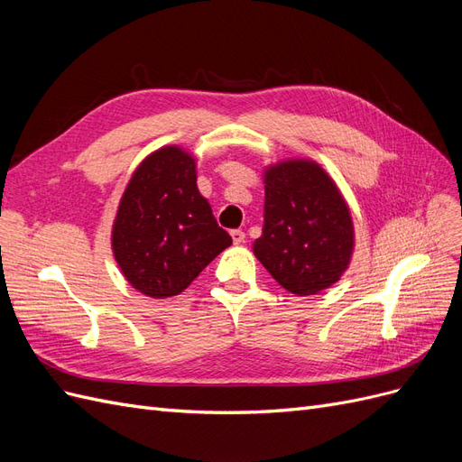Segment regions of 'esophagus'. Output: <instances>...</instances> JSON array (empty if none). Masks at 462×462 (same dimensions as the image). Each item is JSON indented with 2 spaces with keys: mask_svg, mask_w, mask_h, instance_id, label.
<instances>
[{
  "mask_svg": "<svg viewBox=\"0 0 462 462\" xmlns=\"http://www.w3.org/2000/svg\"><path fill=\"white\" fill-rule=\"evenodd\" d=\"M231 239H233L235 245H243L245 239H246V235H245V231H241V229H233V231H231Z\"/></svg>",
  "mask_w": 462,
  "mask_h": 462,
  "instance_id": "34e87169",
  "label": "esophagus"
}]
</instances>
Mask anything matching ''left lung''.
Returning <instances> with one entry per match:
<instances>
[{
  "label": "left lung",
  "instance_id": "obj_1",
  "mask_svg": "<svg viewBox=\"0 0 462 462\" xmlns=\"http://www.w3.org/2000/svg\"><path fill=\"white\" fill-rule=\"evenodd\" d=\"M263 229L254 256L292 295H318L337 283L355 250V226L341 190L312 160L263 170Z\"/></svg>",
  "mask_w": 462,
  "mask_h": 462
}]
</instances>
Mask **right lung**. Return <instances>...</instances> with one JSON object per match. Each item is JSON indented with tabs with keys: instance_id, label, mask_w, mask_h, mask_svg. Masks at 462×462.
<instances>
[{
	"instance_id": "add662e5",
	"label": "right lung",
	"mask_w": 462,
	"mask_h": 462,
	"mask_svg": "<svg viewBox=\"0 0 462 462\" xmlns=\"http://www.w3.org/2000/svg\"><path fill=\"white\" fill-rule=\"evenodd\" d=\"M231 243L197 187L192 153L162 146L141 162L111 229L116 262L138 292L179 295Z\"/></svg>"
}]
</instances>
